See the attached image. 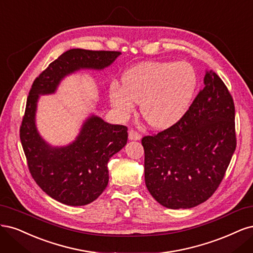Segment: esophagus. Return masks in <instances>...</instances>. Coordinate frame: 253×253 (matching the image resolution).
Instances as JSON below:
<instances>
[{
  "label": "esophagus",
  "instance_id": "34e87169",
  "mask_svg": "<svg viewBox=\"0 0 253 253\" xmlns=\"http://www.w3.org/2000/svg\"><path fill=\"white\" fill-rule=\"evenodd\" d=\"M128 137H129V140H131V141H138V140H141V134L136 132L135 130L130 129L128 131Z\"/></svg>",
  "mask_w": 253,
  "mask_h": 253
}]
</instances>
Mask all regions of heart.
<instances>
[{"mask_svg": "<svg viewBox=\"0 0 253 253\" xmlns=\"http://www.w3.org/2000/svg\"><path fill=\"white\" fill-rule=\"evenodd\" d=\"M124 84L113 81L109 100L118 116L128 118L141 103L142 116L157 129L172 126L190 107L198 75L188 62H146L128 69Z\"/></svg>", "mask_w": 253, "mask_h": 253, "instance_id": "obj_1", "label": "heart"}]
</instances>
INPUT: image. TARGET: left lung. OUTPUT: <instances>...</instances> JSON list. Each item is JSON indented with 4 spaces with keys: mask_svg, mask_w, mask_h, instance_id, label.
Returning a JSON list of instances; mask_svg holds the SVG:
<instances>
[{
    "mask_svg": "<svg viewBox=\"0 0 253 253\" xmlns=\"http://www.w3.org/2000/svg\"><path fill=\"white\" fill-rule=\"evenodd\" d=\"M234 104L216 73L206 70L204 88L176 124L144 136L145 184L158 203L189 209L221 184L235 150Z\"/></svg>",
    "mask_w": 253,
    "mask_h": 253,
    "instance_id": "obj_1",
    "label": "left lung"
}]
</instances>
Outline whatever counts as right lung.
Segmentation results:
<instances>
[{
  "label": "right lung",
  "mask_w": 253,
  "mask_h": 253,
  "mask_svg": "<svg viewBox=\"0 0 253 253\" xmlns=\"http://www.w3.org/2000/svg\"><path fill=\"white\" fill-rule=\"evenodd\" d=\"M121 52L75 48L61 54L35 80L27 97L20 137L28 168L37 184L50 198L65 205L84 206L100 197L108 185L107 164L127 143V127L111 125L90 115L71 143L52 146L37 128L41 95L53 94L62 81L80 70L101 71Z\"/></svg>",
  "instance_id": "1"
}]
</instances>
